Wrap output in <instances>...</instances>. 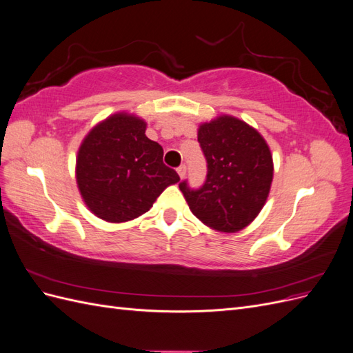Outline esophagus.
Segmentation results:
<instances>
[{
    "label": "esophagus",
    "mask_w": 353,
    "mask_h": 353,
    "mask_svg": "<svg viewBox=\"0 0 353 353\" xmlns=\"http://www.w3.org/2000/svg\"><path fill=\"white\" fill-rule=\"evenodd\" d=\"M176 172H178L179 178L183 179V178L185 176V174H187V166H185V165H181V166L176 169Z\"/></svg>",
    "instance_id": "1"
}]
</instances>
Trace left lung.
Here are the masks:
<instances>
[{
    "instance_id": "left-lung-1",
    "label": "left lung",
    "mask_w": 353,
    "mask_h": 353,
    "mask_svg": "<svg viewBox=\"0 0 353 353\" xmlns=\"http://www.w3.org/2000/svg\"><path fill=\"white\" fill-rule=\"evenodd\" d=\"M197 140L208 160L200 190L179 184L193 215L219 232H237L259 215L274 176L270 145L253 126L221 114L200 123Z\"/></svg>"
}]
</instances>
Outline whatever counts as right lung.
I'll return each instance as SVG.
<instances>
[{
	"instance_id": "right-lung-1",
	"label": "right lung",
	"mask_w": 353,
	"mask_h": 353,
	"mask_svg": "<svg viewBox=\"0 0 353 353\" xmlns=\"http://www.w3.org/2000/svg\"><path fill=\"white\" fill-rule=\"evenodd\" d=\"M145 128L141 117L117 112L95 125L79 145L74 174L81 197L105 222L141 216L179 181L163 163L162 145L145 137Z\"/></svg>"
}]
</instances>
